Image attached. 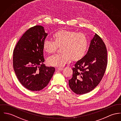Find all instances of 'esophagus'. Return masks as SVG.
I'll return each instance as SVG.
<instances>
[{
  "instance_id": "obj_1",
  "label": "esophagus",
  "mask_w": 121,
  "mask_h": 121,
  "mask_svg": "<svg viewBox=\"0 0 121 121\" xmlns=\"http://www.w3.org/2000/svg\"><path fill=\"white\" fill-rule=\"evenodd\" d=\"M64 69V68H56V70H62Z\"/></svg>"
}]
</instances>
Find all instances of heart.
Here are the masks:
<instances>
[{
    "label": "heart",
    "mask_w": 121,
    "mask_h": 121,
    "mask_svg": "<svg viewBox=\"0 0 121 121\" xmlns=\"http://www.w3.org/2000/svg\"><path fill=\"white\" fill-rule=\"evenodd\" d=\"M54 41L45 39L43 48L49 54L55 53L61 47L62 54L49 57L48 64L54 67H61L70 63L72 60L77 62L84 56L88 46V41L85 35L76 31L62 29L53 35Z\"/></svg>",
    "instance_id": "b5f03b06"
}]
</instances>
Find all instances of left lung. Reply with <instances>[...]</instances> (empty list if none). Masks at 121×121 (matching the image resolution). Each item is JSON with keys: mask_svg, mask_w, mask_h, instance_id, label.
<instances>
[{"mask_svg": "<svg viewBox=\"0 0 121 121\" xmlns=\"http://www.w3.org/2000/svg\"><path fill=\"white\" fill-rule=\"evenodd\" d=\"M107 63L105 44L102 39L95 34L87 53L72 69V78L69 80L71 90L79 95L92 91L102 80Z\"/></svg>", "mask_w": 121, "mask_h": 121, "instance_id": "8db88e82", "label": "left lung"}]
</instances>
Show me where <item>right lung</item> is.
I'll return each mask as SVG.
<instances>
[{
    "label": "right lung",
    "mask_w": 121,
    "mask_h": 121,
    "mask_svg": "<svg viewBox=\"0 0 121 121\" xmlns=\"http://www.w3.org/2000/svg\"><path fill=\"white\" fill-rule=\"evenodd\" d=\"M48 34L41 26L31 27L23 34L13 51V66L20 83L31 91H39L49 83L55 68L46 67L43 43Z\"/></svg>",
    "instance_id": "obj_1"
}]
</instances>
